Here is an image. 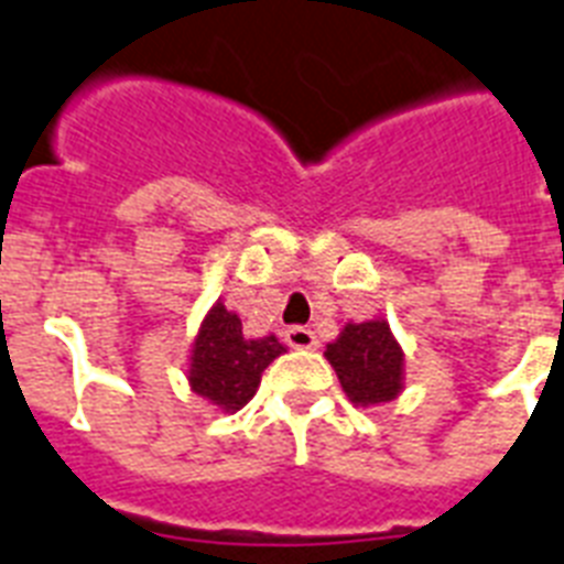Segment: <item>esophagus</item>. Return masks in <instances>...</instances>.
<instances>
[{"label":"esophagus","mask_w":564,"mask_h":564,"mask_svg":"<svg viewBox=\"0 0 564 564\" xmlns=\"http://www.w3.org/2000/svg\"><path fill=\"white\" fill-rule=\"evenodd\" d=\"M285 340L291 349H314L317 346V335L305 326H291L285 332Z\"/></svg>","instance_id":"1"}]
</instances>
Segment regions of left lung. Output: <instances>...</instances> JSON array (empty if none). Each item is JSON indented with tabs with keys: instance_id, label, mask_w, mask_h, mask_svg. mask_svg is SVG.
Instances as JSON below:
<instances>
[{
	"instance_id": "1",
	"label": "left lung",
	"mask_w": 564,
	"mask_h": 564,
	"mask_svg": "<svg viewBox=\"0 0 564 564\" xmlns=\"http://www.w3.org/2000/svg\"><path fill=\"white\" fill-rule=\"evenodd\" d=\"M326 358L352 404L369 408L402 393L404 355L384 319L344 326L335 344L326 346Z\"/></svg>"
}]
</instances>
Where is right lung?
Wrapping results in <instances>:
<instances>
[{
    "label": "right lung",
    "mask_w": 564,
    "mask_h": 564,
    "mask_svg": "<svg viewBox=\"0 0 564 564\" xmlns=\"http://www.w3.org/2000/svg\"><path fill=\"white\" fill-rule=\"evenodd\" d=\"M285 352L276 335L247 340L238 314L218 303L197 332L188 364V384L220 410H241L256 395L261 372Z\"/></svg>",
    "instance_id": "right-lung-1"
}]
</instances>
